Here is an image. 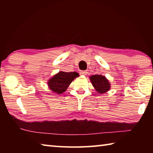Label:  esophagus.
Wrapping results in <instances>:
<instances>
[{"instance_id":"1","label":"esophagus","mask_w":153,"mask_h":153,"mask_svg":"<svg viewBox=\"0 0 153 153\" xmlns=\"http://www.w3.org/2000/svg\"><path fill=\"white\" fill-rule=\"evenodd\" d=\"M87 74V71H81L79 72V74L81 76H86Z\"/></svg>"}]
</instances>
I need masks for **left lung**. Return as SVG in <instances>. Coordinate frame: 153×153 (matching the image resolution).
Segmentation results:
<instances>
[{
  "label": "left lung",
  "instance_id": "left-lung-1",
  "mask_svg": "<svg viewBox=\"0 0 153 153\" xmlns=\"http://www.w3.org/2000/svg\"><path fill=\"white\" fill-rule=\"evenodd\" d=\"M89 79L95 91L99 94L106 93L110 89V83L105 76L93 75L89 77Z\"/></svg>",
  "mask_w": 153,
  "mask_h": 153
}]
</instances>
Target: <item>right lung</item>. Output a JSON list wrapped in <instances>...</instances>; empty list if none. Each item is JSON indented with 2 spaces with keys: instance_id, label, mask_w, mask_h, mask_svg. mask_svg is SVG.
Wrapping results in <instances>:
<instances>
[{
  "instance_id": "add662e5",
  "label": "right lung",
  "mask_w": 153,
  "mask_h": 153,
  "mask_svg": "<svg viewBox=\"0 0 153 153\" xmlns=\"http://www.w3.org/2000/svg\"><path fill=\"white\" fill-rule=\"evenodd\" d=\"M79 76V74L76 71L64 72L60 71L48 80L47 85L48 88L53 92L56 94H62L66 91L74 79Z\"/></svg>"
}]
</instances>
